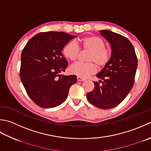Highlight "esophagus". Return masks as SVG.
Listing matches in <instances>:
<instances>
[{
    "mask_svg": "<svg viewBox=\"0 0 151 151\" xmlns=\"http://www.w3.org/2000/svg\"><path fill=\"white\" fill-rule=\"evenodd\" d=\"M85 78H82V77H80V76H77V81L81 82V81H85Z\"/></svg>",
    "mask_w": 151,
    "mask_h": 151,
    "instance_id": "1",
    "label": "esophagus"
}]
</instances>
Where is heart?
<instances>
[{"mask_svg":"<svg viewBox=\"0 0 151 151\" xmlns=\"http://www.w3.org/2000/svg\"><path fill=\"white\" fill-rule=\"evenodd\" d=\"M78 45L75 40H70L64 46L62 53L64 57L70 61H75L78 58L81 48L90 50L87 55L88 62H77L69 68L70 72L80 77L85 78L95 73L97 64L103 67L110 61L111 50L105 46V42L101 37L96 35L82 38L78 40Z\"/></svg>","mask_w":151,"mask_h":151,"instance_id":"obj_1","label":"heart"}]
</instances>
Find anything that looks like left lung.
<instances>
[{
    "label": "left lung",
    "mask_w": 151,
    "mask_h": 151,
    "mask_svg": "<svg viewBox=\"0 0 151 151\" xmlns=\"http://www.w3.org/2000/svg\"><path fill=\"white\" fill-rule=\"evenodd\" d=\"M100 32L111 44V56L107 65L96 75L103 80L102 85L93 82L94 89L87 93L86 97L96 107L109 109L119 105L132 90L137 58L134 46L128 38L109 30Z\"/></svg>",
    "instance_id": "1"
}]
</instances>
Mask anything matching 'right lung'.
I'll use <instances>...</instances> for the list:
<instances>
[{
    "mask_svg": "<svg viewBox=\"0 0 151 151\" xmlns=\"http://www.w3.org/2000/svg\"><path fill=\"white\" fill-rule=\"evenodd\" d=\"M75 37L64 32H42L26 44L21 55L20 78L27 93L42 108L57 107L65 101L76 75H61L68 65L61 50Z\"/></svg>",
    "mask_w": 151,
    "mask_h": 151,
    "instance_id": "add662e5",
    "label": "right lung"
}]
</instances>
